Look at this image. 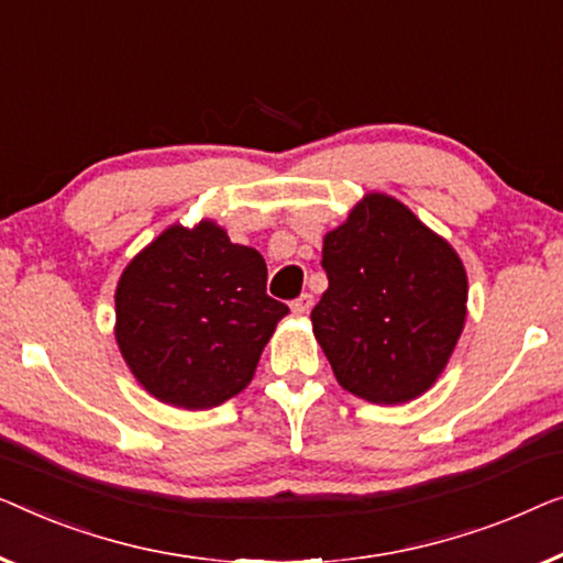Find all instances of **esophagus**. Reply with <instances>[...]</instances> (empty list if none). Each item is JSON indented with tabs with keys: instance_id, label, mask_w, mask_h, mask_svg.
<instances>
[{
	"instance_id": "34e87169",
	"label": "esophagus",
	"mask_w": 563,
	"mask_h": 563,
	"mask_svg": "<svg viewBox=\"0 0 563 563\" xmlns=\"http://www.w3.org/2000/svg\"><path fill=\"white\" fill-rule=\"evenodd\" d=\"M311 308H313V296H311V292H303V296H298L290 303V311L296 313V316H306L308 311H311Z\"/></svg>"
}]
</instances>
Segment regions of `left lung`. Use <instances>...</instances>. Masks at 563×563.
Returning a JSON list of instances; mask_svg holds the SVG:
<instances>
[{"label":"left lung","instance_id":"1","mask_svg":"<svg viewBox=\"0 0 563 563\" xmlns=\"http://www.w3.org/2000/svg\"><path fill=\"white\" fill-rule=\"evenodd\" d=\"M329 288L311 311L336 383L377 406L431 390L466 321L456 250L393 196L372 191L323 234Z\"/></svg>","mask_w":563,"mask_h":563}]
</instances>
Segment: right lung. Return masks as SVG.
<instances>
[{"mask_svg":"<svg viewBox=\"0 0 563 563\" xmlns=\"http://www.w3.org/2000/svg\"><path fill=\"white\" fill-rule=\"evenodd\" d=\"M267 265L217 221L170 224L134 255L114 290L126 367L165 406L209 410L240 395L288 306L267 296Z\"/></svg>","mask_w":563,"mask_h":563,"instance_id":"obj_1","label":"right lung"}]
</instances>
